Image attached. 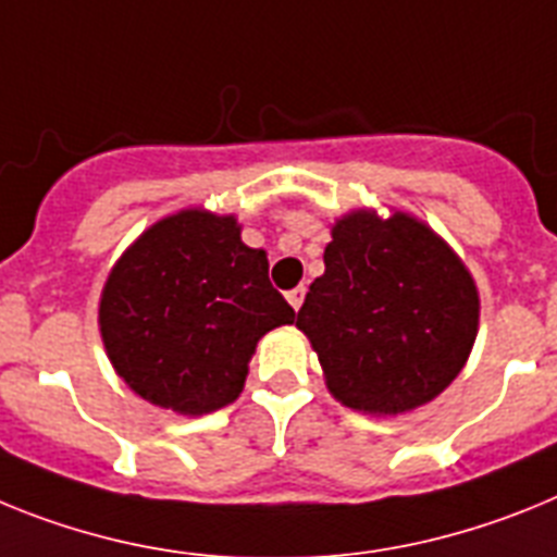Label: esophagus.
<instances>
[{
    "label": "esophagus",
    "instance_id": "obj_1",
    "mask_svg": "<svg viewBox=\"0 0 557 557\" xmlns=\"http://www.w3.org/2000/svg\"><path fill=\"white\" fill-rule=\"evenodd\" d=\"M285 299L292 302L294 311H299V306H302V299H306V288H302V285H297V288H292V292L285 294Z\"/></svg>",
    "mask_w": 557,
    "mask_h": 557
}]
</instances>
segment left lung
I'll list each match as a JSON object with an SVG mask.
<instances>
[{"label":"left lung","instance_id":"obj_1","mask_svg":"<svg viewBox=\"0 0 557 557\" xmlns=\"http://www.w3.org/2000/svg\"><path fill=\"white\" fill-rule=\"evenodd\" d=\"M325 274L297 313L336 400L404 414L459 375L480 331V292L451 246L409 212L352 210L333 224Z\"/></svg>","mask_w":557,"mask_h":557}]
</instances>
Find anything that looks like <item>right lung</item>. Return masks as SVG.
<instances>
[{
  "instance_id": "add662e5",
  "label": "right lung",
  "mask_w": 557,
  "mask_h": 557,
  "mask_svg": "<svg viewBox=\"0 0 557 557\" xmlns=\"http://www.w3.org/2000/svg\"><path fill=\"white\" fill-rule=\"evenodd\" d=\"M98 322L109 361L139 398L196 418L238 398L258 342L292 325L294 308L235 215L190 207L123 251Z\"/></svg>"
}]
</instances>
